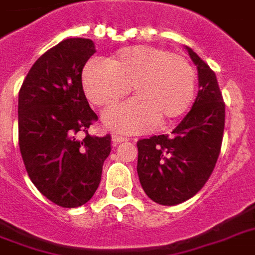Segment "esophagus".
Listing matches in <instances>:
<instances>
[{
	"mask_svg": "<svg viewBox=\"0 0 255 255\" xmlns=\"http://www.w3.org/2000/svg\"><path fill=\"white\" fill-rule=\"evenodd\" d=\"M129 137H126V136H120V135H112V143L114 145H118L119 143H124V141H128Z\"/></svg>",
	"mask_w": 255,
	"mask_h": 255,
	"instance_id": "obj_1",
	"label": "esophagus"
}]
</instances>
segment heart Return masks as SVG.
Segmentation results:
<instances>
[{"instance_id":"obj_1","label":"heart","mask_w":255,"mask_h":255,"mask_svg":"<svg viewBox=\"0 0 255 255\" xmlns=\"http://www.w3.org/2000/svg\"><path fill=\"white\" fill-rule=\"evenodd\" d=\"M82 82L86 95L99 108L114 107L133 90L135 99L104 115L115 131L133 133L165 126L189 108L196 71L185 57L153 46H131L116 51L108 62L92 59Z\"/></svg>"}]
</instances>
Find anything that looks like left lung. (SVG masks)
I'll return each mask as SVG.
<instances>
[{
	"instance_id": "8db88e82",
	"label": "left lung",
	"mask_w": 255,
	"mask_h": 255,
	"mask_svg": "<svg viewBox=\"0 0 255 255\" xmlns=\"http://www.w3.org/2000/svg\"><path fill=\"white\" fill-rule=\"evenodd\" d=\"M198 70L197 98L172 135L137 141V174L144 192L160 205H177L205 185L221 152L225 102L216 74L188 47Z\"/></svg>"
}]
</instances>
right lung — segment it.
I'll use <instances>...</instances> for the list:
<instances>
[{"label":"right lung","mask_w":255,"mask_h":255,"mask_svg":"<svg viewBox=\"0 0 255 255\" xmlns=\"http://www.w3.org/2000/svg\"><path fill=\"white\" fill-rule=\"evenodd\" d=\"M94 53L87 38L59 42L31 66L18 95L26 172L46 198L63 208H78L94 196L111 152V135H88L98 116L83 91L82 71Z\"/></svg>","instance_id":"right-lung-1"}]
</instances>
